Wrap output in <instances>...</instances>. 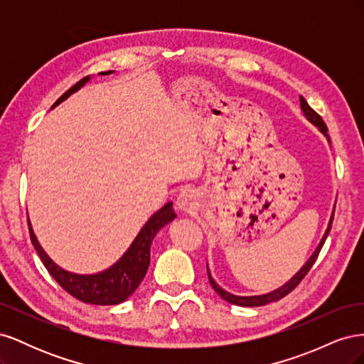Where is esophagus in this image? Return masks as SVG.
I'll return each instance as SVG.
<instances>
[{
  "instance_id": "1",
  "label": "esophagus",
  "mask_w": 364,
  "mask_h": 364,
  "mask_svg": "<svg viewBox=\"0 0 364 364\" xmlns=\"http://www.w3.org/2000/svg\"><path fill=\"white\" fill-rule=\"evenodd\" d=\"M194 205V194L191 191H183L178 196V199H176V206L181 211H190Z\"/></svg>"
}]
</instances>
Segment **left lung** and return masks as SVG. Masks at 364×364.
I'll return each instance as SVG.
<instances>
[{
	"instance_id": "8db88e82",
	"label": "left lung",
	"mask_w": 364,
	"mask_h": 364,
	"mask_svg": "<svg viewBox=\"0 0 364 364\" xmlns=\"http://www.w3.org/2000/svg\"><path fill=\"white\" fill-rule=\"evenodd\" d=\"M301 107H302V111H304L305 117H306L308 119H310L314 126H317L318 130H321L323 135H326V138H328V141H329V136H328V134H326L328 127H326V124L323 123L322 117L318 115L316 111H313V109L310 107V105L306 103V100H305L304 97H301ZM333 220H334V213H333V215H331V220H329L328 229H326V232H325V235H323V238H322V241H321V245L317 246V249L314 250V253L310 257V259H308V261L305 262V266H304L299 272H297L287 284H284L281 289L274 290V291H272V293H267V294H261V296H235V294H230V293H228L226 290H223L222 287H220V285L213 279L211 274H209V270L206 269V270H208L209 284H211V287L220 294V297H223V299H225L226 302H230V304H234V305H240V306H261V305H266V304H270V302L282 299L284 296H287L289 293H291V291L297 287V285L301 284V281L306 277V273L310 272V269L313 267V264L316 262V259H317V257H318V253H321V249H322V246H323V243H325V240H326V237H328V234H329V230H331Z\"/></svg>"
}]
</instances>
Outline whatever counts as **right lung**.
Masks as SVG:
<instances>
[{
	"mask_svg": "<svg viewBox=\"0 0 364 364\" xmlns=\"http://www.w3.org/2000/svg\"><path fill=\"white\" fill-rule=\"evenodd\" d=\"M112 71H103L100 74L106 75ZM90 80V75L83 77L82 80L77 82L73 87L65 92L59 100L53 105L58 106L65 98H68L73 92L79 91L80 87ZM176 218V213L173 209V203H165L156 214H153L149 222L142 226L139 234L134 240V243L127 249L123 257L115 262L111 269H107L97 274H75L60 269L58 264H54L33 234L31 225L28 223V232L33 246H35L41 261L48 270L51 277L56 279L60 287L70 293L75 299L85 304L92 305H117L124 302L127 297L134 293L141 281L144 279L149 264H150V246L159 229L164 228L171 220Z\"/></svg>",
	"mask_w": 364,
	"mask_h": 364,
	"instance_id": "1",
	"label": "right lung"
}]
</instances>
